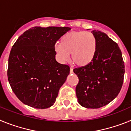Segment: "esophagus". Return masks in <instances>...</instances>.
<instances>
[{"label":"esophagus","mask_w":131,"mask_h":131,"mask_svg":"<svg viewBox=\"0 0 131 131\" xmlns=\"http://www.w3.org/2000/svg\"><path fill=\"white\" fill-rule=\"evenodd\" d=\"M73 73V68H70V73Z\"/></svg>","instance_id":"esophagus-1"}]
</instances>
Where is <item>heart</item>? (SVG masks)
I'll return each mask as SVG.
<instances>
[{"instance_id":"obj_1","label":"heart","mask_w":131,"mask_h":131,"mask_svg":"<svg viewBox=\"0 0 131 131\" xmlns=\"http://www.w3.org/2000/svg\"><path fill=\"white\" fill-rule=\"evenodd\" d=\"M97 49L95 36L88 31H74L63 35L60 45L55 47L58 57L67 61L71 54V61L78 66H85L93 60Z\"/></svg>"}]
</instances>
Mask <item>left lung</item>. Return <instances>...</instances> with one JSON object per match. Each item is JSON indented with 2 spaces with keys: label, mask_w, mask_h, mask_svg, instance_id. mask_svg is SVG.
I'll list each match as a JSON object with an SVG mask.
<instances>
[{
  "label": "left lung",
  "mask_w": 131,
  "mask_h": 131,
  "mask_svg": "<svg viewBox=\"0 0 131 131\" xmlns=\"http://www.w3.org/2000/svg\"><path fill=\"white\" fill-rule=\"evenodd\" d=\"M95 36L97 49L93 60L85 66L73 69L79 78L76 95L81 106L100 108L117 97L122 87L125 65L117 44L98 30Z\"/></svg>",
  "instance_id": "1"
}]
</instances>
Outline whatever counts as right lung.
<instances>
[{
    "label": "right lung",
    "instance_id": "1",
    "mask_svg": "<svg viewBox=\"0 0 131 131\" xmlns=\"http://www.w3.org/2000/svg\"><path fill=\"white\" fill-rule=\"evenodd\" d=\"M71 28L34 27L21 35L12 48L7 71L12 89L24 104L52 106L70 68L56 60L55 44Z\"/></svg>",
    "mask_w": 131,
    "mask_h": 131
}]
</instances>
